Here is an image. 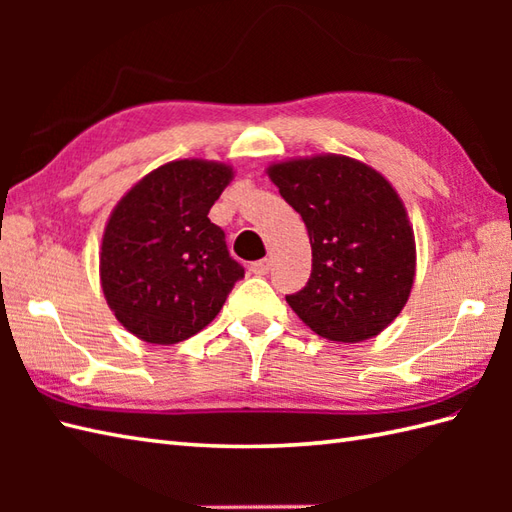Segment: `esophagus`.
<instances>
[{
  "instance_id": "34e87169",
  "label": "esophagus",
  "mask_w": 512,
  "mask_h": 512,
  "mask_svg": "<svg viewBox=\"0 0 512 512\" xmlns=\"http://www.w3.org/2000/svg\"><path fill=\"white\" fill-rule=\"evenodd\" d=\"M270 266H273V264H270V259H259V262H253V264H250V273L257 275V277L268 275Z\"/></svg>"
}]
</instances>
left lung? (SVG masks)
Instances as JSON below:
<instances>
[{
	"instance_id": "obj_1",
	"label": "left lung",
	"mask_w": 512,
	"mask_h": 512,
	"mask_svg": "<svg viewBox=\"0 0 512 512\" xmlns=\"http://www.w3.org/2000/svg\"><path fill=\"white\" fill-rule=\"evenodd\" d=\"M281 198L306 222L308 284L286 301L312 332L358 343L383 332L409 299L416 244L398 193L372 167L345 156L268 169Z\"/></svg>"
}]
</instances>
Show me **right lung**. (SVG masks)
<instances>
[{"mask_svg":"<svg viewBox=\"0 0 512 512\" xmlns=\"http://www.w3.org/2000/svg\"><path fill=\"white\" fill-rule=\"evenodd\" d=\"M233 178L226 165L176 160L118 202L101 248V284L116 319L138 339L180 343L222 310L244 266L209 211Z\"/></svg>","mask_w":512,"mask_h":512,"instance_id":"right-lung-1","label":"right lung"}]
</instances>
